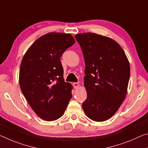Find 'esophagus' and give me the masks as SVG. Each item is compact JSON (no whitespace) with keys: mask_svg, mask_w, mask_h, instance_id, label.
<instances>
[{"mask_svg":"<svg viewBox=\"0 0 148 148\" xmlns=\"http://www.w3.org/2000/svg\"><path fill=\"white\" fill-rule=\"evenodd\" d=\"M73 86H74V87L75 88H79V83H73Z\"/></svg>","mask_w":148,"mask_h":148,"instance_id":"34e87169","label":"esophagus"}]
</instances>
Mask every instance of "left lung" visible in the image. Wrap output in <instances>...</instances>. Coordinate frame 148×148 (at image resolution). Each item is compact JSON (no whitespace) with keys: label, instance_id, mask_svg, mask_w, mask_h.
<instances>
[{"label":"left lung","instance_id":"1","mask_svg":"<svg viewBox=\"0 0 148 148\" xmlns=\"http://www.w3.org/2000/svg\"><path fill=\"white\" fill-rule=\"evenodd\" d=\"M85 59L84 85L87 98L84 112L96 122L110 119L126 97L130 75L128 58L121 46L110 38L95 33L75 36Z\"/></svg>","mask_w":148,"mask_h":148}]
</instances>
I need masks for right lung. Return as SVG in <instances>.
I'll use <instances>...</instances> for the list:
<instances>
[{
  "instance_id": "obj_1",
  "label": "right lung",
  "mask_w": 148,
  "mask_h": 148,
  "mask_svg": "<svg viewBox=\"0 0 148 148\" xmlns=\"http://www.w3.org/2000/svg\"><path fill=\"white\" fill-rule=\"evenodd\" d=\"M75 43L70 34L48 33L33 43L22 60L20 88L36 114L46 121L62 116L72 97L60 58Z\"/></svg>"
}]
</instances>
